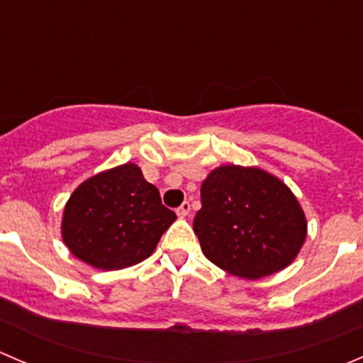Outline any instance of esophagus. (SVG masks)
<instances>
[{
    "label": "esophagus",
    "instance_id": "34e87169",
    "mask_svg": "<svg viewBox=\"0 0 363 363\" xmlns=\"http://www.w3.org/2000/svg\"><path fill=\"white\" fill-rule=\"evenodd\" d=\"M189 211H191V205H189L188 200H184V202L179 205L177 211H175V212H177L179 218H186V216L189 214Z\"/></svg>",
    "mask_w": 363,
    "mask_h": 363
}]
</instances>
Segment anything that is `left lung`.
Segmentation results:
<instances>
[{"mask_svg":"<svg viewBox=\"0 0 363 363\" xmlns=\"http://www.w3.org/2000/svg\"><path fill=\"white\" fill-rule=\"evenodd\" d=\"M200 199L193 230L203 255L233 276H270L290 265L306 240V216L294 193L259 168H216Z\"/></svg>","mask_w":363,"mask_h":363,"instance_id":"obj_1","label":"left lung"}]
</instances>
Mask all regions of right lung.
<instances>
[{
	"label": "right lung",
	"instance_id": "obj_1",
	"mask_svg": "<svg viewBox=\"0 0 363 363\" xmlns=\"http://www.w3.org/2000/svg\"><path fill=\"white\" fill-rule=\"evenodd\" d=\"M177 219L161 203L133 163L87 179L69 196L63 216V240L79 259L104 270L142 262Z\"/></svg>",
	"mask_w": 363,
	"mask_h": 363
}]
</instances>
